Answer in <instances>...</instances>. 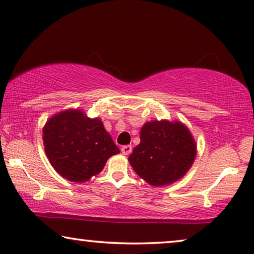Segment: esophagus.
<instances>
[{
	"instance_id": "1",
	"label": "esophagus",
	"mask_w": 254,
	"mask_h": 254,
	"mask_svg": "<svg viewBox=\"0 0 254 254\" xmlns=\"http://www.w3.org/2000/svg\"><path fill=\"white\" fill-rule=\"evenodd\" d=\"M121 152H123L124 155H129L131 152V145L127 144V145H124V147H121Z\"/></svg>"
}]
</instances>
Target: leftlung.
Listing matches in <instances>:
<instances>
[{
  "instance_id": "8db88e82",
  "label": "left lung",
  "mask_w": 254,
  "mask_h": 254,
  "mask_svg": "<svg viewBox=\"0 0 254 254\" xmlns=\"http://www.w3.org/2000/svg\"><path fill=\"white\" fill-rule=\"evenodd\" d=\"M140 140L128 161L151 186L170 185L183 178L195 159V141L189 128L179 121L145 123Z\"/></svg>"
}]
</instances>
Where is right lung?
<instances>
[{"instance_id": "obj_1", "label": "right lung", "mask_w": 254, "mask_h": 254, "mask_svg": "<svg viewBox=\"0 0 254 254\" xmlns=\"http://www.w3.org/2000/svg\"><path fill=\"white\" fill-rule=\"evenodd\" d=\"M45 152L55 171L74 183H84L98 175L111 156L120 150L98 118H88L81 110L55 114L43 129Z\"/></svg>"}]
</instances>
